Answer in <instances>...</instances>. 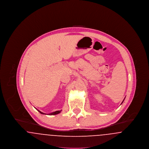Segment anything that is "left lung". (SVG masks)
Listing matches in <instances>:
<instances>
[{
  "instance_id": "left-lung-1",
  "label": "left lung",
  "mask_w": 149,
  "mask_h": 149,
  "mask_svg": "<svg viewBox=\"0 0 149 149\" xmlns=\"http://www.w3.org/2000/svg\"><path fill=\"white\" fill-rule=\"evenodd\" d=\"M124 100H125V99H123V102H122V103H123V101H124ZM122 103H121V104H122Z\"/></svg>"
}]
</instances>
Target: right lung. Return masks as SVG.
<instances>
[{"label": "right lung", "mask_w": 149, "mask_h": 149, "mask_svg": "<svg viewBox=\"0 0 149 149\" xmlns=\"http://www.w3.org/2000/svg\"><path fill=\"white\" fill-rule=\"evenodd\" d=\"M41 114H46V113H43L42 112H41L40 111H39V110H38L37 109H36ZM61 112V111H55V112H52V113H51L49 114V115H55V114H57L60 113V112Z\"/></svg>", "instance_id": "right-lung-1"}]
</instances>
